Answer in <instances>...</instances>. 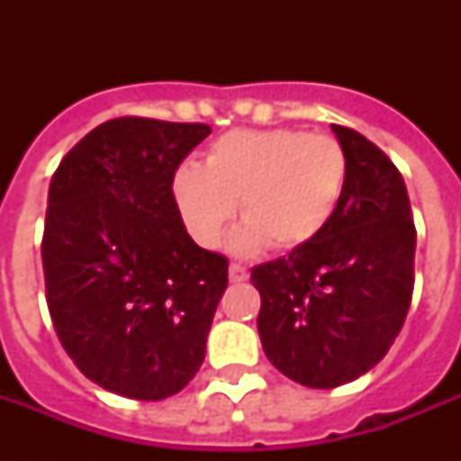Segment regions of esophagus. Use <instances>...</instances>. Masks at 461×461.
<instances>
[{
	"label": "esophagus",
	"mask_w": 461,
	"mask_h": 461,
	"mask_svg": "<svg viewBox=\"0 0 461 461\" xmlns=\"http://www.w3.org/2000/svg\"><path fill=\"white\" fill-rule=\"evenodd\" d=\"M249 280V270L241 266H230V282H234V285H239V282H246Z\"/></svg>",
	"instance_id": "1"
}]
</instances>
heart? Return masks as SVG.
<instances>
[{
    "mask_svg": "<svg viewBox=\"0 0 461 461\" xmlns=\"http://www.w3.org/2000/svg\"><path fill=\"white\" fill-rule=\"evenodd\" d=\"M349 159L332 136L302 129H234L208 148L205 162H184L174 174V201L188 234L205 249L220 244L239 215L234 249L294 251L335 217L347 191Z\"/></svg>",
    "mask_w": 461,
    "mask_h": 461,
    "instance_id": "1",
    "label": "heart"
}]
</instances>
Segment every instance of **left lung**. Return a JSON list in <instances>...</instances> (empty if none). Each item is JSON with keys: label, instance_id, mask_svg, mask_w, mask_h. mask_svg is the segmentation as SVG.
I'll return each instance as SVG.
<instances>
[{"label": "left lung", "instance_id": "obj_1", "mask_svg": "<svg viewBox=\"0 0 461 461\" xmlns=\"http://www.w3.org/2000/svg\"><path fill=\"white\" fill-rule=\"evenodd\" d=\"M332 131L349 159L332 222L289 258L251 270L266 357L318 390L351 383L385 357L414 292L416 227L400 169L354 129Z\"/></svg>", "mask_w": 461, "mask_h": 461}]
</instances>
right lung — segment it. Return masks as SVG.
<instances>
[{"instance_id": "add662e5", "label": "right lung", "mask_w": 461, "mask_h": 461, "mask_svg": "<svg viewBox=\"0 0 461 461\" xmlns=\"http://www.w3.org/2000/svg\"><path fill=\"white\" fill-rule=\"evenodd\" d=\"M208 133V124L110 119L50 181L47 308L78 371L122 397H172L205 358L230 263L188 237L172 184Z\"/></svg>"}]
</instances>
